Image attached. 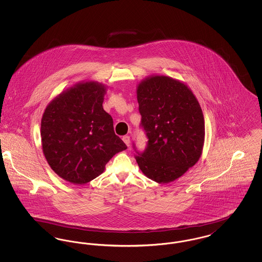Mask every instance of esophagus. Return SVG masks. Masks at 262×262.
Instances as JSON below:
<instances>
[{
  "label": "esophagus",
  "mask_w": 262,
  "mask_h": 262,
  "mask_svg": "<svg viewBox=\"0 0 262 262\" xmlns=\"http://www.w3.org/2000/svg\"><path fill=\"white\" fill-rule=\"evenodd\" d=\"M123 140H124V142L126 144V146H129V144H130V137H128V136H125V137H123Z\"/></svg>",
  "instance_id": "34e87169"
}]
</instances>
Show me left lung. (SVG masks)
Returning <instances> with one entry per match:
<instances>
[{"instance_id": "left-lung-1", "label": "left lung", "mask_w": 262, "mask_h": 262, "mask_svg": "<svg viewBox=\"0 0 262 262\" xmlns=\"http://www.w3.org/2000/svg\"><path fill=\"white\" fill-rule=\"evenodd\" d=\"M140 126L147 137L136 160L151 180L167 184L199 161L204 143V118L200 103L186 84L154 75L137 88Z\"/></svg>"}]
</instances>
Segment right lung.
<instances>
[{
  "label": "right lung",
  "mask_w": 262,
  "mask_h": 262,
  "mask_svg": "<svg viewBox=\"0 0 262 262\" xmlns=\"http://www.w3.org/2000/svg\"><path fill=\"white\" fill-rule=\"evenodd\" d=\"M104 95L101 83H78L53 100L43 114V153L52 170L72 184L92 181L116 153L126 149L103 109Z\"/></svg>",
  "instance_id": "obj_1"
}]
</instances>
